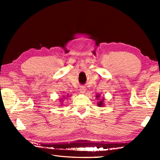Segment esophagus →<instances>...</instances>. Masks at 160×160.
Instances as JSON below:
<instances>
[{"mask_svg":"<svg viewBox=\"0 0 160 160\" xmlns=\"http://www.w3.org/2000/svg\"><path fill=\"white\" fill-rule=\"evenodd\" d=\"M79 91H80L81 93H83V94L85 93V92H86V87H84V86L81 87L80 89H79Z\"/></svg>","mask_w":160,"mask_h":160,"instance_id":"1","label":"esophagus"}]
</instances>
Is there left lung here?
I'll list each match as a JSON object with an SVG mask.
<instances>
[{"label":"left lung","mask_w":160,"mask_h":160,"mask_svg":"<svg viewBox=\"0 0 160 160\" xmlns=\"http://www.w3.org/2000/svg\"><path fill=\"white\" fill-rule=\"evenodd\" d=\"M96 99L98 100V106L101 107V106H104V98H100V95L97 94V95H96Z\"/></svg>","instance_id":"1"}]
</instances>
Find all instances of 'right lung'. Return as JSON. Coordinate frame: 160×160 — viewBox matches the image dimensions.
<instances>
[{
  "label": "right lung",
  "instance_id": "1",
  "mask_svg": "<svg viewBox=\"0 0 160 160\" xmlns=\"http://www.w3.org/2000/svg\"><path fill=\"white\" fill-rule=\"evenodd\" d=\"M69 97V95H67L66 96H62V98H60V105H62V102H63V100H64L65 98H68Z\"/></svg>",
  "mask_w": 160,
  "mask_h": 160
}]
</instances>
